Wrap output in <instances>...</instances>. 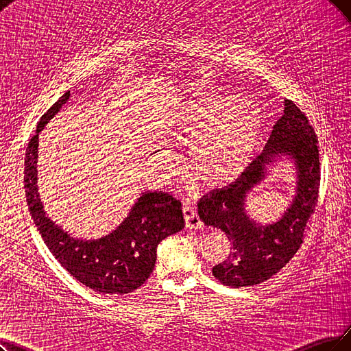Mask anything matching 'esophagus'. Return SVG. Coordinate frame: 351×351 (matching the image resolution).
<instances>
[{"label": "esophagus", "instance_id": "34e87169", "mask_svg": "<svg viewBox=\"0 0 351 351\" xmlns=\"http://www.w3.org/2000/svg\"><path fill=\"white\" fill-rule=\"evenodd\" d=\"M183 215L186 220V226L190 229H202L203 221L197 215V210H195L193 206L184 203L183 204Z\"/></svg>", "mask_w": 351, "mask_h": 351}]
</instances>
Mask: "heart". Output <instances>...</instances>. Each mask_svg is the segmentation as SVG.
Segmentation results:
<instances>
[{
    "mask_svg": "<svg viewBox=\"0 0 351 351\" xmlns=\"http://www.w3.org/2000/svg\"><path fill=\"white\" fill-rule=\"evenodd\" d=\"M259 121L249 102L237 95H213L181 108L170 122L174 141L189 148L187 174L206 187H217L239 177L254 156ZM167 162L170 157L160 154Z\"/></svg>",
    "mask_w": 351,
    "mask_h": 351,
    "instance_id": "1",
    "label": "heart"
}]
</instances>
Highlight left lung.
I'll return each mask as SVG.
<instances>
[{"instance_id": "left-lung-1", "label": "left lung", "mask_w": 351, "mask_h": 351, "mask_svg": "<svg viewBox=\"0 0 351 351\" xmlns=\"http://www.w3.org/2000/svg\"><path fill=\"white\" fill-rule=\"evenodd\" d=\"M263 151L234 183L206 194L199 216L207 226L226 233L230 254L212 269L216 279L232 288L258 285L281 271L302 243L308 219L315 212L319 190V151L313 125L304 112L285 99ZM278 155H291L299 168V189L293 204L274 225L262 227L244 213V199L264 178L265 165Z\"/></svg>"}]
</instances>
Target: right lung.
Listing matches in <instances>:
<instances>
[{"mask_svg":"<svg viewBox=\"0 0 351 351\" xmlns=\"http://www.w3.org/2000/svg\"><path fill=\"white\" fill-rule=\"evenodd\" d=\"M66 92L40 118L24 158V189L30 215L53 256L76 281L95 292L128 293L149 278L157 259V246L167 236L184 228L181 203L173 195L148 191L138 199L128 217L110 234L97 241H77L46 217L37 191L38 132L67 102Z\"/></svg>","mask_w":351,"mask_h":351,"instance_id":"right-lung-1","label":"right lung"}]
</instances>
